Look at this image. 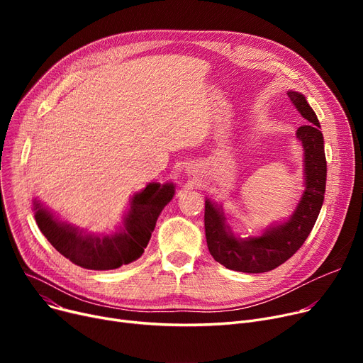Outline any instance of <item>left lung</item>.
<instances>
[{
    "label": "left lung",
    "mask_w": 363,
    "mask_h": 363,
    "mask_svg": "<svg viewBox=\"0 0 363 363\" xmlns=\"http://www.w3.org/2000/svg\"><path fill=\"white\" fill-rule=\"evenodd\" d=\"M287 94L301 116L309 121L296 132L304 150L306 188L293 216L287 222L264 230L259 237H237L226 223L222 207L206 200L204 230L208 252L228 269L260 274L278 268L306 241L320 212L327 182V160L320 125L303 94L296 91Z\"/></svg>",
    "instance_id": "obj_1"
}]
</instances>
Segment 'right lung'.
Segmentation results:
<instances>
[{
  "label": "right lung",
  "instance_id": "obj_1",
  "mask_svg": "<svg viewBox=\"0 0 363 363\" xmlns=\"http://www.w3.org/2000/svg\"><path fill=\"white\" fill-rule=\"evenodd\" d=\"M175 194L174 184H148L130 200L122 226L107 235L85 234L62 222L40 201H33L35 220L54 249L72 263L92 271L118 269L143 256L159 215Z\"/></svg>",
  "mask_w": 363,
  "mask_h": 363
}]
</instances>
